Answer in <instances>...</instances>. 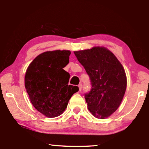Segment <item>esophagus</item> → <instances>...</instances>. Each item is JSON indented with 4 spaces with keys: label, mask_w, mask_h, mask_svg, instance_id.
<instances>
[{
    "label": "esophagus",
    "mask_w": 149,
    "mask_h": 149,
    "mask_svg": "<svg viewBox=\"0 0 149 149\" xmlns=\"http://www.w3.org/2000/svg\"><path fill=\"white\" fill-rule=\"evenodd\" d=\"M78 87H79V91H81V89H82V84H79V85H78Z\"/></svg>",
    "instance_id": "1"
}]
</instances>
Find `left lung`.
<instances>
[{
  "label": "left lung",
  "instance_id": "8db88e82",
  "mask_svg": "<svg viewBox=\"0 0 149 149\" xmlns=\"http://www.w3.org/2000/svg\"><path fill=\"white\" fill-rule=\"evenodd\" d=\"M74 54L91 82V89L85 95L88 109L97 118L109 117L119 107L127 87L122 65L104 47H95Z\"/></svg>",
  "mask_w": 149,
  "mask_h": 149
}]
</instances>
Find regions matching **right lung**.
Here are the masks:
<instances>
[{
	"mask_svg": "<svg viewBox=\"0 0 149 149\" xmlns=\"http://www.w3.org/2000/svg\"><path fill=\"white\" fill-rule=\"evenodd\" d=\"M70 50L47 51L39 54L29 65L25 87L32 104L48 118L61 115L72 96L79 91L68 85L70 75L63 69L69 63Z\"/></svg>",
	"mask_w": 149,
	"mask_h": 149,
	"instance_id": "right-lung-1",
	"label": "right lung"
}]
</instances>
